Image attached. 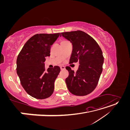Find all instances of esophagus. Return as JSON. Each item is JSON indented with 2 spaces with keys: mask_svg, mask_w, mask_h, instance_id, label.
Returning <instances> with one entry per match:
<instances>
[{
  "mask_svg": "<svg viewBox=\"0 0 130 130\" xmlns=\"http://www.w3.org/2000/svg\"><path fill=\"white\" fill-rule=\"evenodd\" d=\"M60 68L61 70H64V69H65V67L61 66H60Z\"/></svg>",
  "mask_w": 130,
  "mask_h": 130,
  "instance_id": "34e87169",
  "label": "esophagus"
}]
</instances>
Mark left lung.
Returning a JSON list of instances; mask_svg holds the SVG:
<instances>
[{
	"instance_id": "1",
	"label": "left lung",
	"mask_w": 130,
	"mask_h": 130,
	"mask_svg": "<svg viewBox=\"0 0 130 130\" xmlns=\"http://www.w3.org/2000/svg\"><path fill=\"white\" fill-rule=\"evenodd\" d=\"M61 34L60 36L73 45L69 64L77 62L80 64L76 72L69 66L66 67L69 72V76L65 80L67 88L74 95H87L96 88L103 71L102 50L97 42L84 31L77 30Z\"/></svg>"
}]
</instances>
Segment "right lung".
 <instances>
[{"instance_id":"add662e5","label":"right lung","mask_w":130,"mask_h":130,"mask_svg":"<svg viewBox=\"0 0 130 130\" xmlns=\"http://www.w3.org/2000/svg\"><path fill=\"white\" fill-rule=\"evenodd\" d=\"M60 33L36 34L27 41L17 59V73L26 93L37 99H44L52 95L54 82L60 72L55 66L45 69V57L50 56L51 45Z\"/></svg>"}]
</instances>
